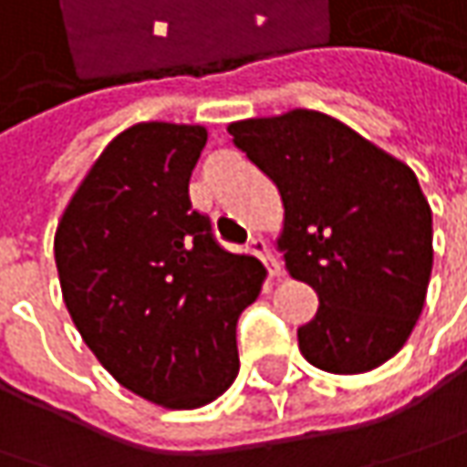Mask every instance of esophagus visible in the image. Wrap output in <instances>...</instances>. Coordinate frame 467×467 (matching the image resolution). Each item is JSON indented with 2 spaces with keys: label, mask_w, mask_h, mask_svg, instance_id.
<instances>
[{
  "label": "esophagus",
  "mask_w": 467,
  "mask_h": 467,
  "mask_svg": "<svg viewBox=\"0 0 467 467\" xmlns=\"http://www.w3.org/2000/svg\"><path fill=\"white\" fill-rule=\"evenodd\" d=\"M248 251H251L254 256H259V259L266 264L269 277H277V275H280V264H277L275 256L269 254V245L264 243V237H251V240H248Z\"/></svg>",
  "instance_id": "34e87169"
}]
</instances>
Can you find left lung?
Masks as SVG:
<instances>
[{
	"mask_svg": "<svg viewBox=\"0 0 467 467\" xmlns=\"http://www.w3.org/2000/svg\"><path fill=\"white\" fill-rule=\"evenodd\" d=\"M234 145L280 190L290 277L312 285L317 315L301 354L357 375L391 359L423 312L433 219L410 166L317 110L230 124Z\"/></svg>",
	"mask_w": 467,
	"mask_h": 467,
	"instance_id": "1",
	"label": "left lung"
}]
</instances>
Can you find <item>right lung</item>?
Instances as JSON below:
<instances>
[{
	"instance_id": "right-lung-1",
	"label": "right lung",
	"mask_w": 467,
	"mask_h": 467,
	"mask_svg": "<svg viewBox=\"0 0 467 467\" xmlns=\"http://www.w3.org/2000/svg\"><path fill=\"white\" fill-rule=\"evenodd\" d=\"M203 126L121 131L76 190L55 234L60 288L99 365L137 397L195 410L240 370L237 317L264 269L230 254L190 203Z\"/></svg>"
}]
</instances>
